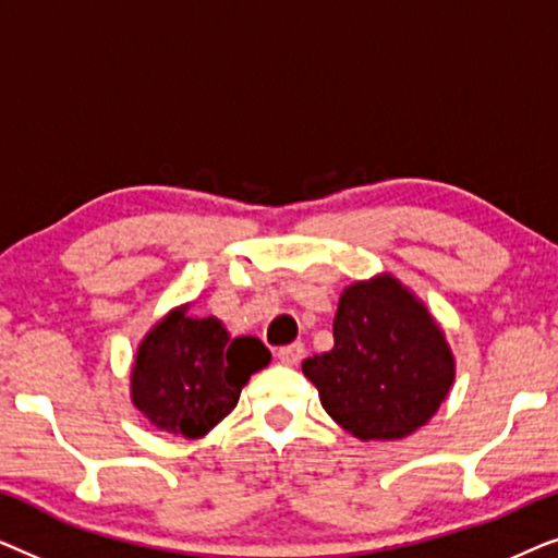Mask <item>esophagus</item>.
Segmentation results:
<instances>
[{"mask_svg":"<svg viewBox=\"0 0 558 558\" xmlns=\"http://www.w3.org/2000/svg\"><path fill=\"white\" fill-rule=\"evenodd\" d=\"M277 355H279L281 363H287V365H300L302 357H304V345H302V342H292V345L281 348Z\"/></svg>","mask_w":558,"mask_h":558,"instance_id":"34e87169","label":"esophagus"}]
</instances>
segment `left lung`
Listing matches in <instances>:
<instances>
[{
	"label": "left lung",
	"instance_id": "left-lung-1",
	"mask_svg": "<svg viewBox=\"0 0 558 558\" xmlns=\"http://www.w3.org/2000/svg\"><path fill=\"white\" fill-rule=\"evenodd\" d=\"M335 348L307 357L327 414L353 437L403 439L437 414L454 357L429 310L391 274L355 281L340 296Z\"/></svg>",
	"mask_w": 558,
	"mask_h": 558
}]
</instances>
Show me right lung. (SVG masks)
Masks as SVG:
<instances>
[{
	"label": "right lung",
	"instance_id": "add662e5",
	"mask_svg": "<svg viewBox=\"0 0 558 558\" xmlns=\"http://www.w3.org/2000/svg\"><path fill=\"white\" fill-rule=\"evenodd\" d=\"M190 304L151 327L136 350L132 401L157 429L197 439L239 403L241 388L271 353L258 338H233L216 317H190Z\"/></svg>",
	"mask_w": 558,
	"mask_h": 558
}]
</instances>
